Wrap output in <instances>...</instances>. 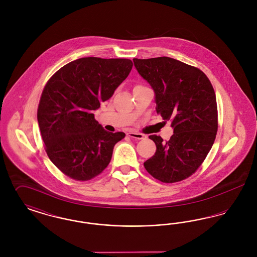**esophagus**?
<instances>
[{"label": "esophagus", "instance_id": "1", "mask_svg": "<svg viewBox=\"0 0 257 257\" xmlns=\"http://www.w3.org/2000/svg\"><path fill=\"white\" fill-rule=\"evenodd\" d=\"M127 136L130 137V138L136 139V140H144V139H146L145 135L141 134V133H136V132H129V133H127Z\"/></svg>", "mask_w": 257, "mask_h": 257}]
</instances>
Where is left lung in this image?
<instances>
[{"label":"left lung","mask_w":257,"mask_h":257,"mask_svg":"<svg viewBox=\"0 0 257 257\" xmlns=\"http://www.w3.org/2000/svg\"><path fill=\"white\" fill-rule=\"evenodd\" d=\"M139 74L155 93L156 111L171 120L170 141L149 136L155 154L144 163L147 172L164 183L191 176L206 158L218 131L214 88L198 68L168 57L133 59Z\"/></svg>","instance_id":"8db88e82"}]
</instances>
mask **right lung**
<instances>
[{
	"label": "right lung",
	"mask_w": 257,
	"mask_h": 257,
	"mask_svg": "<svg viewBox=\"0 0 257 257\" xmlns=\"http://www.w3.org/2000/svg\"><path fill=\"white\" fill-rule=\"evenodd\" d=\"M128 59L82 58L54 74L44 87L37 121L52 163L70 178L86 181L110 164L113 147L123 132H107L93 110L110 99L128 77Z\"/></svg>",
	"instance_id": "right-lung-1"
}]
</instances>
